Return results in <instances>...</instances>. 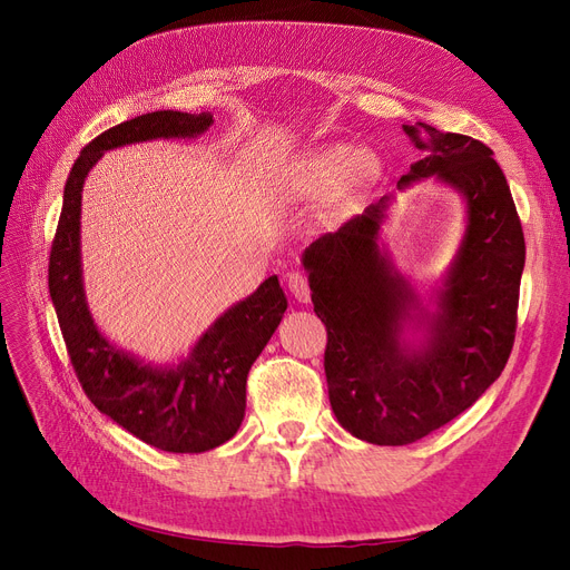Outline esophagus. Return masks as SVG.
<instances>
[{
	"mask_svg": "<svg viewBox=\"0 0 570 570\" xmlns=\"http://www.w3.org/2000/svg\"><path fill=\"white\" fill-rule=\"evenodd\" d=\"M287 285H289V292L295 295L297 302H308L312 299V285H308V278L306 273H289L287 275Z\"/></svg>",
	"mask_w": 570,
	"mask_h": 570,
	"instance_id": "1",
	"label": "esophagus"
}]
</instances>
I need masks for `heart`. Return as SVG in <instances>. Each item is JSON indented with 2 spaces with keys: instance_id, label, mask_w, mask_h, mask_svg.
I'll return each instance as SVG.
<instances>
[{
  "instance_id": "heart-1",
  "label": "heart",
  "mask_w": 570,
  "mask_h": 570,
  "mask_svg": "<svg viewBox=\"0 0 570 570\" xmlns=\"http://www.w3.org/2000/svg\"><path fill=\"white\" fill-rule=\"evenodd\" d=\"M375 170V159L358 147L327 145L295 164L289 185L299 197L321 199L337 193L340 187H344V193H354L373 180Z\"/></svg>"
}]
</instances>
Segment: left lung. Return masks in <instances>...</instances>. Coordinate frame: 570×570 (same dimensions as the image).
<instances>
[{"instance_id":"8db88e82","label":"left lung","mask_w":570,"mask_h":570,"mask_svg":"<svg viewBox=\"0 0 570 570\" xmlns=\"http://www.w3.org/2000/svg\"><path fill=\"white\" fill-rule=\"evenodd\" d=\"M423 159L400 189L435 176L465 202V235L428 314L377 245L390 197L304 252L312 302L325 323V377L344 430L371 444H411L469 409L502 375L515 337L525 239L492 149L469 135L402 126ZM406 322L424 327L403 342Z\"/></svg>"}]
</instances>
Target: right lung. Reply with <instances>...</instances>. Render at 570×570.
I'll list each match as a JSON object with an SVG mask.
<instances>
[{
  "mask_svg": "<svg viewBox=\"0 0 570 570\" xmlns=\"http://www.w3.org/2000/svg\"><path fill=\"white\" fill-rule=\"evenodd\" d=\"M212 114L151 111L114 126L85 145L63 187L49 254V295L78 381L111 421L161 452L199 454L228 442L245 419L247 375L278 327L287 299L275 275L237 302L178 366L154 368L114 347L97 331L85 302L80 268V193L107 149L157 137H197Z\"/></svg>",
  "mask_w": 570,
  "mask_h": 570,
  "instance_id": "obj_1",
  "label": "right lung"
}]
</instances>
